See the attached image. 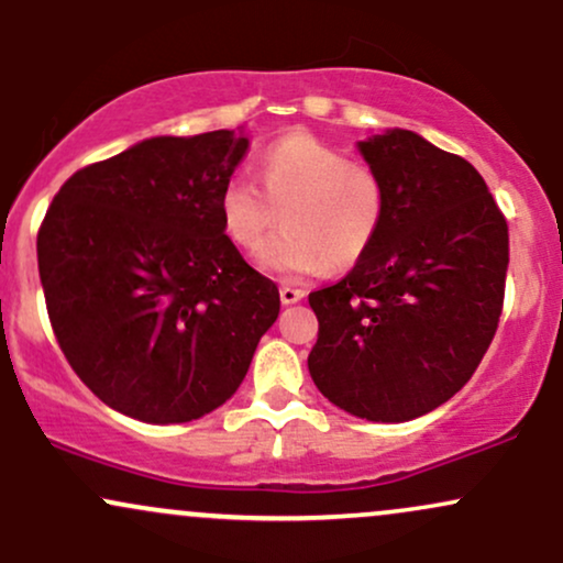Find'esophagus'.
<instances>
[{
    "instance_id": "obj_1",
    "label": "esophagus",
    "mask_w": 563,
    "mask_h": 563,
    "mask_svg": "<svg viewBox=\"0 0 563 563\" xmlns=\"http://www.w3.org/2000/svg\"><path fill=\"white\" fill-rule=\"evenodd\" d=\"M303 299V288H296V286H280V301L283 303H296Z\"/></svg>"
}]
</instances>
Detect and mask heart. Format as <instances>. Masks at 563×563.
<instances>
[{"label": "heart", "mask_w": 563, "mask_h": 563, "mask_svg": "<svg viewBox=\"0 0 563 563\" xmlns=\"http://www.w3.org/2000/svg\"><path fill=\"white\" fill-rule=\"evenodd\" d=\"M260 184L232 174L219 190V222L235 249L256 251L277 217L286 228L264 243L260 262L275 275H307L360 262L386 217V185L363 161L314 134L296 132L260 158Z\"/></svg>", "instance_id": "1"}]
</instances>
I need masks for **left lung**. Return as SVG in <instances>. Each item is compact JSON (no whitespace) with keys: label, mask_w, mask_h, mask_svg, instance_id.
<instances>
[{"label":"left lung","mask_w":563,"mask_h":563,"mask_svg":"<svg viewBox=\"0 0 563 563\" xmlns=\"http://www.w3.org/2000/svg\"><path fill=\"white\" fill-rule=\"evenodd\" d=\"M386 185L371 251L312 290L314 386L367 421L399 423L461 391L493 344L508 273V222L482 174L407 129L360 142Z\"/></svg>","instance_id":"8db88e82"}]
</instances>
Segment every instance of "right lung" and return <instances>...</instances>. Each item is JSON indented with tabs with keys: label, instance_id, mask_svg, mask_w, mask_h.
Masks as SVG:
<instances>
[{
	"label": "right lung",
	"instance_id": "obj_1",
	"mask_svg": "<svg viewBox=\"0 0 563 563\" xmlns=\"http://www.w3.org/2000/svg\"><path fill=\"white\" fill-rule=\"evenodd\" d=\"M245 151L228 129L145 140L70 174L44 214L38 277L57 344L129 418L217 410L277 320V286L219 222V190Z\"/></svg>",
	"mask_w": 563,
	"mask_h": 563
}]
</instances>
